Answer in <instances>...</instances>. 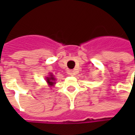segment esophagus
<instances>
[{
    "instance_id": "34e87169",
    "label": "esophagus",
    "mask_w": 135,
    "mask_h": 135,
    "mask_svg": "<svg viewBox=\"0 0 135 135\" xmlns=\"http://www.w3.org/2000/svg\"><path fill=\"white\" fill-rule=\"evenodd\" d=\"M69 73V74H70V75H71V76H74V75H75V74H76V69H74V70H70Z\"/></svg>"
}]
</instances>
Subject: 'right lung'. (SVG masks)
I'll return each mask as SVG.
<instances>
[{"instance_id":"add662e5","label":"right lung","mask_w":135,"mask_h":135,"mask_svg":"<svg viewBox=\"0 0 135 135\" xmlns=\"http://www.w3.org/2000/svg\"><path fill=\"white\" fill-rule=\"evenodd\" d=\"M45 79H46V81H47L48 85L50 86V87H51V86H53V85L55 84V80H56V79L54 78V76H53V75L52 74H50V75H49V76H47Z\"/></svg>"}]
</instances>
